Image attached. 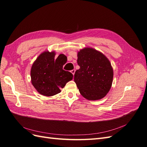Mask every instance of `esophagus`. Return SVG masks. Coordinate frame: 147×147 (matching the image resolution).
<instances>
[{
    "label": "esophagus",
    "instance_id": "1",
    "mask_svg": "<svg viewBox=\"0 0 147 147\" xmlns=\"http://www.w3.org/2000/svg\"><path fill=\"white\" fill-rule=\"evenodd\" d=\"M70 72L72 73L74 75V74H75V69H73V70H72L70 71Z\"/></svg>",
    "mask_w": 147,
    "mask_h": 147
}]
</instances>
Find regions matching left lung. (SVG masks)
<instances>
[{
    "label": "left lung",
    "instance_id": "obj_1",
    "mask_svg": "<svg viewBox=\"0 0 147 147\" xmlns=\"http://www.w3.org/2000/svg\"><path fill=\"white\" fill-rule=\"evenodd\" d=\"M80 69L74 81L80 94L88 100H99L106 96L112 86L113 71L109 60L102 53L91 48L78 53Z\"/></svg>",
    "mask_w": 147,
    "mask_h": 147
}]
</instances>
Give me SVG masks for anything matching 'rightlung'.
I'll return each instance as SVG.
<instances>
[{
    "instance_id": "1",
    "label": "right lung",
    "mask_w": 147,
    "mask_h": 147,
    "mask_svg": "<svg viewBox=\"0 0 147 147\" xmlns=\"http://www.w3.org/2000/svg\"><path fill=\"white\" fill-rule=\"evenodd\" d=\"M55 53L43 52L34 63L30 70L32 85L40 94L52 96L61 92L65 84L72 80L73 75L63 70L65 56L60 55L55 59Z\"/></svg>"
}]
</instances>
